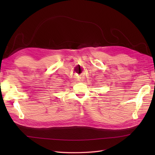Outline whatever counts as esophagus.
<instances>
[{
    "label": "esophagus",
    "instance_id": "34e87169",
    "mask_svg": "<svg viewBox=\"0 0 155 155\" xmlns=\"http://www.w3.org/2000/svg\"><path fill=\"white\" fill-rule=\"evenodd\" d=\"M75 80H76V81L80 82V81H81V78H80L79 77H78V76H77V77H75Z\"/></svg>",
    "mask_w": 155,
    "mask_h": 155
}]
</instances>
